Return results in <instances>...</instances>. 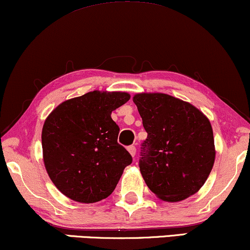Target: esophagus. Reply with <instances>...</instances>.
Masks as SVG:
<instances>
[{"label": "esophagus", "instance_id": "obj_1", "mask_svg": "<svg viewBox=\"0 0 250 250\" xmlns=\"http://www.w3.org/2000/svg\"><path fill=\"white\" fill-rule=\"evenodd\" d=\"M127 150H128V153H130L132 156H135V153H137V148H135L134 146H130L127 148Z\"/></svg>", "mask_w": 250, "mask_h": 250}]
</instances>
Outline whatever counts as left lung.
I'll return each mask as SVG.
<instances>
[{
  "instance_id": "8db88e82",
  "label": "left lung",
  "mask_w": 250,
  "mask_h": 250,
  "mask_svg": "<svg viewBox=\"0 0 250 250\" xmlns=\"http://www.w3.org/2000/svg\"><path fill=\"white\" fill-rule=\"evenodd\" d=\"M133 102L148 134L139 161L147 187L169 203L195 195L215 159L210 120L189 102L162 92L135 94Z\"/></svg>"
}]
</instances>
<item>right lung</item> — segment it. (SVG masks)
<instances>
[{"instance_id":"obj_1","label":"right lung","mask_w":250,"mask_h":250,"mask_svg":"<svg viewBox=\"0 0 250 250\" xmlns=\"http://www.w3.org/2000/svg\"><path fill=\"white\" fill-rule=\"evenodd\" d=\"M123 91L94 90L59 104L42 131V159L57 189L79 203H96L115 190L132 156L117 143L113 110L130 100Z\"/></svg>"}]
</instances>
